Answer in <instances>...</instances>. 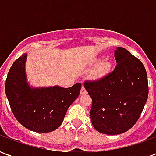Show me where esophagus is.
<instances>
[{"label": "esophagus", "instance_id": "34e87169", "mask_svg": "<svg viewBox=\"0 0 156 156\" xmlns=\"http://www.w3.org/2000/svg\"><path fill=\"white\" fill-rule=\"evenodd\" d=\"M87 94V91H86V89H85V88L83 86L81 88V90H80V94Z\"/></svg>", "mask_w": 156, "mask_h": 156}]
</instances>
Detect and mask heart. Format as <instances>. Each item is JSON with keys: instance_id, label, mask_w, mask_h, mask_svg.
Segmentation results:
<instances>
[{"instance_id": "1", "label": "heart", "mask_w": 156, "mask_h": 156, "mask_svg": "<svg viewBox=\"0 0 156 156\" xmlns=\"http://www.w3.org/2000/svg\"><path fill=\"white\" fill-rule=\"evenodd\" d=\"M93 65H97V67L90 74V78L94 80H98L104 78L105 75H107L110 72L112 68V62L108 59H104L102 62L101 58L96 59L93 62Z\"/></svg>"}]
</instances>
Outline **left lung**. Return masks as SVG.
Listing matches in <instances>:
<instances>
[{
    "label": "left lung",
    "instance_id": "left-lung-1",
    "mask_svg": "<svg viewBox=\"0 0 156 156\" xmlns=\"http://www.w3.org/2000/svg\"><path fill=\"white\" fill-rule=\"evenodd\" d=\"M115 70L98 81L85 82L90 95V118L102 134H119L133 127L147 101L146 70L137 58L124 48L115 51Z\"/></svg>",
    "mask_w": 156,
    "mask_h": 156
}]
</instances>
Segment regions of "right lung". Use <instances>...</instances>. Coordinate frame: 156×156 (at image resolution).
<instances>
[{"label":"right lung","instance_id":"obj_1","mask_svg":"<svg viewBox=\"0 0 156 156\" xmlns=\"http://www.w3.org/2000/svg\"><path fill=\"white\" fill-rule=\"evenodd\" d=\"M27 58V53L22 54L10 68L5 94L20 124L37 133L51 132L61 125L68 108L78 97L82 85L76 83L70 88L30 86L26 73Z\"/></svg>","mask_w":156,"mask_h":156}]
</instances>
